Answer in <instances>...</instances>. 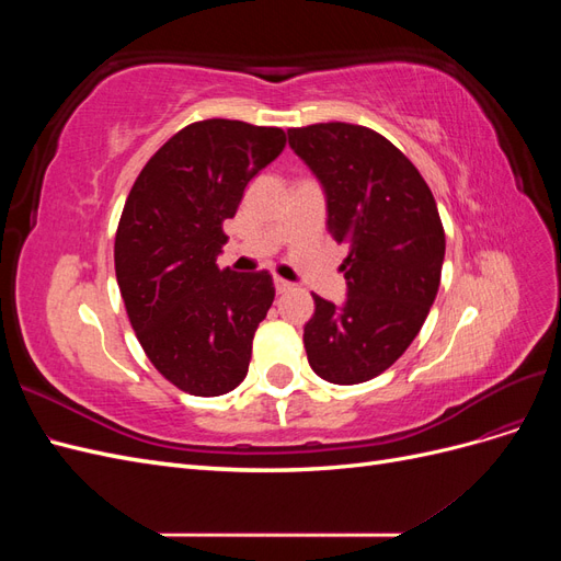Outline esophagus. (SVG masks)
<instances>
[{
  "instance_id": "1",
  "label": "esophagus",
  "mask_w": 561,
  "mask_h": 561,
  "mask_svg": "<svg viewBox=\"0 0 561 561\" xmlns=\"http://www.w3.org/2000/svg\"><path fill=\"white\" fill-rule=\"evenodd\" d=\"M274 285H276V293H278V295H285V293H290V290H293V287H295V285H293L290 280H285V278H278V276L274 278Z\"/></svg>"
}]
</instances>
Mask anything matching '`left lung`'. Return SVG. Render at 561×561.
<instances>
[{
	"label": "left lung",
	"instance_id": "8db88e82",
	"mask_svg": "<svg viewBox=\"0 0 561 561\" xmlns=\"http://www.w3.org/2000/svg\"><path fill=\"white\" fill-rule=\"evenodd\" d=\"M290 147L328 196V225L348 243L342 307L313 295L304 348L320 379L353 386L379 377L414 342L445 262V229L431 186L383 135L330 122L290 128Z\"/></svg>",
	"mask_w": 561,
	"mask_h": 561
}]
</instances>
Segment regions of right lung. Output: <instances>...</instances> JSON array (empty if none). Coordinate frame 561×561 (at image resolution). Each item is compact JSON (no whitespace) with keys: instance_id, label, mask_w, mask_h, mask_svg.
<instances>
[{"instance_id":"obj_1","label":"right lung","mask_w":561,"mask_h":561,"mask_svg":"<svg viewBox=\"0 0 561 561\" xmlns=\"http://www.w3.org/2000/svg\"><path fill=\"white\" fill-rule=\"evenodd\" d=\"M283 147V128L194 122L145 163L126 198L114 239L118 290L151 365L190 396H225L248 375L274 278L215 260L225 219Z\"/></svg>"}]
</instances>
